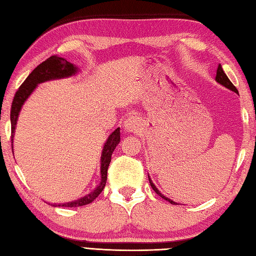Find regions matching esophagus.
<instances>
[{
	"label": "esophagus",
	"mask_w": 256,
	"mask_h": 256,
	"mask_svg": "<svg viewBox=\"0 0 256 256\" xmlns=\"http://www.w3.org/2000/svg\"><path fill=\"white\" fill-rule=\"evenodd\" d=\"M123 128L126 132H136L140 128V120L136 116H128V118H125V121L123 122Z\"/></svg>",
	"instance_id": "34e87169"
}]
</instances>
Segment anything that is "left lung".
<instances>
[{
  "mask_svg": "<svg viewBox=\"0 0 256 256\" xmlns=\"http://www.w3.org/2000/svg\"><path fill=\"white\" fill-rule=\"evenodd\" d=\"M216 82H219L220 84L224 86L226 88H228V89L231 90V91H233V92H236V94H238V89L236 88L234 86H233V84L231 82L230 79L228 78V76L224 74V69H222V67H221V64H219V66H218V69H216ZM148 180H150V184L152 188H153V190H154V192H155L157 194H160V197H162V199L167 200L168 202H170L172 204H177V202H175V201L170 200V198L165 197V196L162 194L160 192V190L156 188V186H155V184H153V182H152V179L150 178V176H148Z\"/></svg>",
  "mask_w": 256,
  "mask_h": 256,
  "instance_id": "left-lung-1",
  "label": "left lung"
}]
</instances>
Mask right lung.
<instances>
[{
    "label": "right lung",
    "instance_id": "right-lung-1",
    "mask_svg": "<svg viewBox=\"0 0 256 256\" xmlns=\"http://www.w3.org/2000/svg\"><path fill=\"white\" fill-rule=\"evenodd\" d=\"M78 72V68L74 66V64L67 62L64 58L58 57V56H52L45 62H42L40 64L32 70L30 74L28 77L25 79L23 84H20L18 90L16 91L14 96V99L12 102V108H10V124H12V143L13 138L15 133L16 123H18V118L20 112V108L23 106L24 102L27 100L32 92L35 90L38 84L45 82L48 80H55V79H62V78H68L76 74ZM120 143V128H118L116 131L112 132L110 136L108 138L106 142L104 143L101 154V182L99 184L94 192L84 196V197L80 198L78 200L72 201V202H66L62 204H50L52 206H69V208H74V206H80L84 204H89L94 201L98 196H99L102 190L104 189L106 184V176H108V167L110 165L111 156L113 150H116L118 144ZM13 148V144H12Z\"/></svg>",
    "mask_w": 256,
    "mask_h": 256
}]
</instances>
